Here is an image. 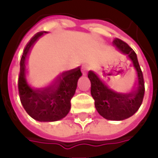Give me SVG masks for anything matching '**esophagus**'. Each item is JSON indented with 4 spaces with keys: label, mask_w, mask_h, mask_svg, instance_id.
<instances>
[{
    "label": "esophagus",
    "mask_w": 158,
    "mask_h": 158,
    "mask_svg": "<svg viewBox=\"0 0 158 158\" xmlns=\"http://www.w3.org/2000/svg\"><path fill=\"white\" fill-rule=\"evenodd\" d=\"M89 69L88 67H86V66H82V72L83 75H87V73H88Z\"/></svg>",
    "instance_id": "obj_1"
}]
</instances>
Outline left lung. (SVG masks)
<instances>
[{
	"label": "left lung",
	"instance_id": "8db88e82",
	"mask_svg": "<svg viewBox=\"0 0 158 158\" xmlns=\"http://www.w3.org/2000/svg\"><path fill=\"white\" fill-rule=\"evenodd\" d=\"M112 44L118 52L131 60L137 74L136 87L130 92L122 93L108 81V78L98 76L93 71H89L88 77L91 83L90 93L98 112L109 120H123L134 115L142 105L145 91L144 80L135 51L119 39L113 40Z\"/></svg>",
	"mask_w": 158,
	"mask_h": 158
}]
</instances>
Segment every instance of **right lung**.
Instances as JSON below:
<instances>
[{
	"instance_id": "right-lung-1",
	"label": "right lung",
	"mask_w": 158,
	"mask_h": 158,
	"mask_svg": "<svg viewBox=\"0 0 158 158\" xmlns=\"http://www.w3.org/2000/svg\"><path fill=\"white\" fill-rule=\"evenodd\" d=\"M46 31L37 33L28 42L20 61L18 90L20 100L28 114L38 121H57L69 112L70 101L76 93L78 79L82 76L80 67L65 71L46 88L32 87L26 78V59L34 43Z\"/></svg>"
}]
</instances>
